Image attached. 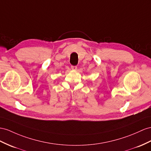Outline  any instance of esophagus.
I'll list each match as a JSON object with an SVG mask.
<instances>
[{
  "label": "esophagus",
  "mask_w": 151,
  "mask_h": 151,
  "mask_svg": "<svg viewBox=\"0 0 151 151\" xmlns=\"http://www.w3.org/2000/svg\"><path fill=\"white\" fill-rule=\"evenodd\" d=\"M71 68L73 70H76V69H77V66H76V65H71Z\"/></svg>",
  "instance_id": "obj_1"
}]
</instances>
